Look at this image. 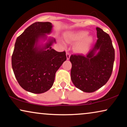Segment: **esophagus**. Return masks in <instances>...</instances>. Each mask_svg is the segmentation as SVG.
<instances>
[{
  "label": "esophagus",
  "mask_w": 127,
  "mask_h": 127,
  "mask_svg": "<svg viewBox=\"0 0 127 127\" xmlns=\"http://www.w3.org/2000/svg\"><path fill=\"white\" fill-rule=\"evenodd\" d=\"M66 58H67V60H69V58H70V54L69 53V52H67L66 54Z\"/></svg>",
  "instance_id": "1"
}]
</instances>
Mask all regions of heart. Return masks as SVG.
Wrapping results in <instances>:
<instances>
[{"label": "heart", "mask_w": 127, "mask_h": 127, "mask_svg": "<svg viewBox=\"0 0 127 127\" xmlns=\"http://www.w3.org/2000/svg\"><path fill=\"white\" fill-rule=\"evenodd\" d=\"M88 32L81 31L76 33H68L65 34V39L67 41H80L82 40L87 37ZM93 41L92 37L86 38L84 41L80 43L76 47V49L79 53H84L87 50L90 43Z\"/></svg>", "instance_id": "1"}]
</instances>
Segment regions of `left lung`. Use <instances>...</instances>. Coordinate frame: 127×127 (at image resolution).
<instances>
[{"instance_id": "left-lung-1", "label": "left lung", "mask_w": 127, "mask_h": 127, "mask_svg": "<svg viewBox=\"0 0 127 127\" xmlns=\"http://www.w3.org/2000/svg\"><path fill=\"white\" fill-rule=\"evenodd\" d=\"M98 39L85 55H71V79L77 88L93 93L107 82L112 75L115 57L110 36L100 28H96ZM99 53L95 55V51Z\"/></svg>"}]
</instances>
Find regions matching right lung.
<instances>
[{
    "label": "right lung",
    "mask_w": 127,
    "mask_h": 127,
    "mask_svg": "<svg viewBox=\"0 0 127 127\" xmlns=\"http://www.w3.org/2000/svg\"><path fill=\"white\" fill-rule=\"evenodd\" d=\"M52 24L36 22L32 24L17 37L11 57L15 77L22 88L34 94L46 92L53 86L55 73L66 60V52H57L51 48L53 41L45 48L34 47L39 38L49 33Z\"/></svg>",
    "instance_id": "1"
}]
</instances>
